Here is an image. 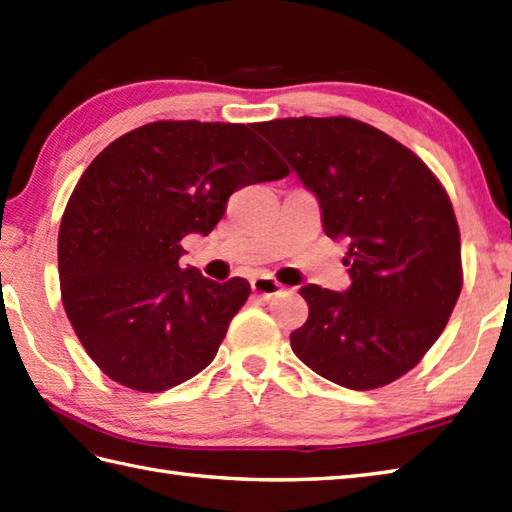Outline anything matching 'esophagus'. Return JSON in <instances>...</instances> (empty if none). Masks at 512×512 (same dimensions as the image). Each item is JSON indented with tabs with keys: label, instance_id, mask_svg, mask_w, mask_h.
<instances>
[{
	"label": "esophagus",
	"instance_id": "34e87169",
	"mask_svg": "<svg viewBox=\"0 0 512 512\" xmlns=\"http://www.w3.org/2000/svg\"><path fill=\"white\" fill-rule=\"evenodd\" d=\"M251 288H253V292H255V294H259V296H261V299H264V301H270L272 296H277V294L281 292V283H279L277 279L261 275V277H255V279L251 281Z\"/></svg>",
	"mask_w": 512,
	"mask_h": 512
}]
</instances>
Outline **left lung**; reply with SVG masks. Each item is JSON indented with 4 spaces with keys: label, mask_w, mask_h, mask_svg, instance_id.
Returning <instances> with one entry per match:
<instances>
[{
    "label": "left lung",
    "mask_w": 512,
    "mask_h": 512,
    "mask_svg": "<svg viewBox=\"0 0 512 512\" xmlns=\"http://www.w3.org/2000/svg\"><path fill=\"white\" fill-rule=\"evenodd\" d=\"M347 240L351 288L305 285L299 360L334 384L373 390L417 366L443 334L462 290L454 207L432 170L397 139L351 117H285L253 126Z\"/></svg>",
    "instance_id": "1"
}]
</instances>
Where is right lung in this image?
<instances>
[{
	"mask_svg": "<svg viewBox=\"0 0 512 512\" xmlns=\"http://www.w3.org/2000/svg\"><path fill=\"white\" fill-rule=\"evenodd\" d=\"M248 124L152 122L82 172L58 231L71 327L113 382L161 392L198 375L251 294L181 268L187 233H211L235 189L290 170Z\"/></svg>",
	"mask_w": 512,
	"mask_h": 512,
	"instance_id": "add662e5",
	"label": "right lung"
}]
</instances>
